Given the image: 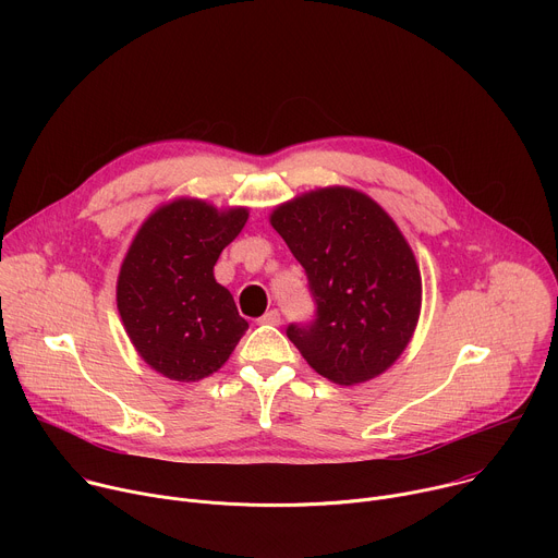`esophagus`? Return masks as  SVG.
I'll list each match as a JSON object with an SVG mask.
<instances>
[{
    "instance_id": "esophagus-1",
    "label": "esophagus",
    "mask_w": 558,
    "mask_h": 558,
    "mask_svg": "<svg viewBox=\"0 0 558 558\" xmlns=\"http://www.w3.org/2000/svg\"><path fill=\"white\" fill-rule=\"evenodd\" d=\"M258 323H260V325H269V327H278V325H280V313H278V308L267 311Z\"/></svg>"
}]
</instances>
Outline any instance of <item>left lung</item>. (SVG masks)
Masks as SVG:
<instances>
[{
  "instance_id": "1",
  "label": "left lung",
  "mask_w": 558,
  "mask_h": 558,
  "mask_svg": "<svg viewBox=\"0 0 558 558\" xmlns=\"http://www.w3.org/2000/svg\"><path fill=\"white\" fill-rule=\"evenodd\" d=\"M304 267L317 304L287 336L306 364L340 386L381 375L409 347L422 311L415 254L395 220L364 192L320 187L269 216Z\"/></svg>"
}]
</instances>
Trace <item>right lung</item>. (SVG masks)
Here are the masks:
<instances>
[{
  "label": "right lung",
  "instance_id": "obj_1",
  "mask_svg": "<svg viewBox=\"0 0 558 558\" xmlns=\"http://www.w3.org/2000/svg\"><path fill=\"white\" fill-rule=\"evenodd\" d=\"M247 218V207L218 209L183 196L151 211L132 238L117 308L141 360L163 377H209L247 331L231 293L214 278L220 252Z\"/></svg>",
  "mask_w": 558,
  "mask_h": 558
}]
</instances>
